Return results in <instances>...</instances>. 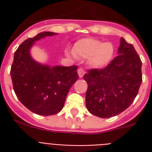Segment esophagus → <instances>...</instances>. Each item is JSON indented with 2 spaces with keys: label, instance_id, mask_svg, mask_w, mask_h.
I'll return each instance as SVG.
<instances>
[{
  "label": "esophagus",
  "instance_id": "1",
  "mask_svg": "<svg viewBox=\"0 0 152 152\" xmlns=\"http://www.w3.org/2000/svg\"><path fill=\"white\" fill-rule=\"evenodd\" d=\"M77 72H78V75L80 78H82L83 76V75L85 74V71H84V69H83V68H80Z\"/></svg>",
  "mask_w": 152,
  "mask_h": 152
}]
</instances>
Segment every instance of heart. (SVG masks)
Returning a JSON list of instances; mask_svg holds the SVG:
<instances>
[{
    "label": "heart",
    "mask_w": 152,
    "mask_h": 152,
    "mask_svg": "<svg viewBox=\"0 0 152 152\" xmlns=\"http://www.w3.org/2000/svg\"><path fill=\"white\" fill-rule=\"evenodd\" d=\"M74 53L76 56L90 58L91 64L95 68H102L110 62L114 53V47L110 42L88 38L75 44Z\"/></svg>",
    "instance_id": "1"
}]
</instances>
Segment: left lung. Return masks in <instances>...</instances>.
<instances>
[{"label":"left lung","mask_w":152,"mask_h":152,"mask_svg":"<svg viewBox=\"0 0 152 152\" xmlns=\"http://www.w3.org/2000/svg\"><path fill=\"white\" fill-rule=\"evenodd\" d=\"M118 53L106 68L91 69L83 76L88 83L86 107L102 118L125 110L137 97L142 83V62L133 46L121 38Z\"/></svg>","instance_id":"8db88e82"}]
</instances>
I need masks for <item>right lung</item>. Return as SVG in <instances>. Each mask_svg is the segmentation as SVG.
<instances>
[{"mask_svg":"<svg viewBox=\"0 0 152 152\" xmlns=\"http://www.w3.org/2000/svg\"><path fill=\"white\" fill-rule=\"evenodd\" d=\"M55 34L57 33L41 32L25 40L15 50L11 67L13 89L18 99L39 115L59 113L69 89L79 78L76 65L52 67L35 61L30 54L35 42Z\"/></svg>","mask_w":152,"mask_h":152,"instance_id":"1","label":"right lung"}]
</instances>
